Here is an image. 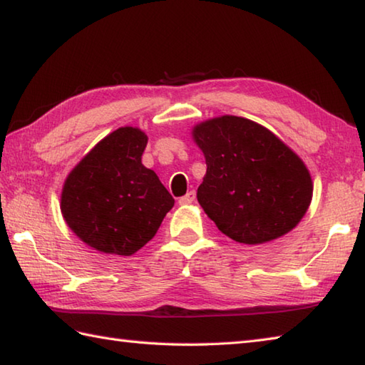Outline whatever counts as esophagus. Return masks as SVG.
I'll list each match as a JSON object with an SVG mask.
<instances>
[{
  "instance_id": "obj_1",
  "label": "esophagus",
  "mask_w": 365,
  "mask_h": 365,
  "mask_svg": "<svg viewBox=\"0 0 365 365\" xmlns=\"http://www.w3.org/2000/svg\"><path fill=\"white\" fill-rule=\"evenodd\" d=\"M194 200H195V192L194 190H189L186 195L179 199V203H181V205H189V203H192Z\"/></svg>"
}]
</instances>
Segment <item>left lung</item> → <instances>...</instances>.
<instances>
[{
	"instance_id": "obj_1",
	"label": "left lung",
	"mask_w": 365,
	"mask_h": 365,
	"mask_svg": "<svg viewBox=\"0 0 365 365\" xmlns=\"http://www.w3.org/2000/svg\"><path fill=\"white\" fill-rule=\"evenodd\" d=\"M192 139L207 163L197 200L222 234L259 245L303 220L312 200L309 170L272 131L222 115L197 123Z\"/></svg>"
}]
</instances>
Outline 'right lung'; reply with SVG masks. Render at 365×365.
Listing matches in <instances>:
<instances>
[{
	"instance_id": "1",
	"label": "right lung",
	"mask_w": 365,
	"mask_h": 365,
	"mask_svg": "<svg viewBox=\"0 0 365 365\" xmlns=\"http://www.w3.org/2000/svg\"><path fill=\"white\" fill-rule=\"evenodd\" d=\"M143 130L121 126L101 139L68 173L61 212L81 242L101 253L131 257L153 239L175 199L140 162Z\"/></svg>"
}]
</instances>
